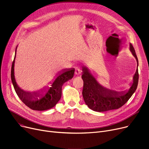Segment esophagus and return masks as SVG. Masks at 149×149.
<instances>
[{
    "instance_id": "obj_1",
    "label": "esophagus",
    "mask_w": 149,
    "mask_h": 149,
    "mask_svg": "<svg viewBox=\"0 0 149 149\" xmlns=\"http://www.w3.org/2000/svg\"><path fill=\"white\" fill-rule=\"evenodd\" d=\"M75 74L76 75H80V74L81 73V69H80V68L77 66L75 67Z\"/></svg>"
}]
</instances>
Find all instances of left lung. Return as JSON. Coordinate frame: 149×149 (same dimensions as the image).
Returning a JSON list of instances; mask_svg holds the SVG:
<instances>
[{"instance_id":"obj_1","label":"left lung","mask_w":149,"mask_h":149,"mask_svg":"<svg viewBox=\"0 0 149 149\" xmlns=\"http://www.w3.org/2000/svg\"><path fill=\"white\" fill-rule=\"evenodd\" d=\"M130 50L135 57L138 65L131 86L127 91L118 92L105 88L97 83L87 68H83L81 77L84 84L82 94L86 104L91 110L103 112L119 108L126 103L135 92L138 83V61L131 44Z\"/></svg>"}]
</instances>
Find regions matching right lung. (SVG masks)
Segmentation results:
<instances>
[{"label": "right lung", "instance_id": "obj_1", "mask_svg": "<svg viewBox=\"0 0 149 149\" xmlns=\"http://www.w3.org/2000/svg\"><path fill=\"white\" fill-rule=\"evenodd\" d=\"M15 55L12 64L11 77L15 91L19 98L26 106L33 110L44 111L54 107L61 100L63 84L72 78L75 69H64L56 75L48 86L41 91L35 92H28L19 88L15 81L14 68Z\"/></svg>", "mask_w": 149, "mask_h": 149}]
</instances>
